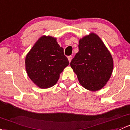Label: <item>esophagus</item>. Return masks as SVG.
Segmentation results:
<instances>
[{
  "instance_id": "esophagus-1",
  "label": "esophagus",
  "mask_w": 130,
  "mask_h": 130,
  "mask_svg": "<svg viewBox=\"0 0 130 130\" xmlns=\"http://www.w3.org/2000/svg\"><path fill=\"white\" fill-rule=\"evenodd\" d=\"M72 56H69V57H68V60H69V62H70L71 60H72Z\"/></svg>"
}]
</instances>
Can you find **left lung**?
<instances>
[{"instance_id":"1","label":"left lung","mask_w":130,"mask_h":130,"mask_svg":"<svg viewBox=\"0 0 130 130\" xmlns=\"http://www.w3.org/2000/svg\"><path fill=\"white\" fill-rule=\"evenodd\" d=\"M78 49L70 66L79 83L89 91L101 90L113 72V60L110 51L100 37L93 32L79 40Z\"/></svg>"}]
</instances>
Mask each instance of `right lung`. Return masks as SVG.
<instances>
[{
    "label": "right lung",
    "instance_id": "1",
    "mask_svg": "<svg viewBox=\"0 0 130 130\" xmlns=\"http://www.w3.org/2000/svg\"><path fill=\"white\" fill-rule=\"evenodd\" d=\"M25 69L35 85L45 89L58 82L60 75L69 62L57 39L43 35L33 45L25 57Z\"/></svg>",
    "mask_w": 130,
    "mask_h": 130
}]
</instances>
